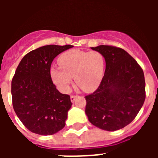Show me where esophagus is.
Wrapping results in <instances>:
<instances>
[{
  "mask_svg": "<svg viewBox=\"0 0 158 158\" xmlns=\"http://www.w3.org/2000/svg\"><path fill=\"white\" fill-rule=\"evenodd\" d=\"M77 97V96H75V95H71V96H70V100H71V101H72V102H74L75 99H76Z\"/></svg>",
  "mask_w": 158,
  "mask_h": 158,
  "instance_id": "esophagus-1",
  "label": "esophagus"
}]
</instances>
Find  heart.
Instances as JSON below:
<instances>
[{"mask_svg": "<svg viewBox=\"0 0 158 158\" xmlns=\"http://www.w3.org/2000/svg\"><path fill=\"white\" fill-rule=\"evenodd\" d=\"M59 67H52L51 76L62 91L69 92L74 77L77 85L86 93L95 91L104 76L105 60L99 51L71 50L58 58Z\"/></svg>", "mask_w": 158, "mask_h": 158, "instance_id": "b5f03b06", "label": "heart"}]
</instances>
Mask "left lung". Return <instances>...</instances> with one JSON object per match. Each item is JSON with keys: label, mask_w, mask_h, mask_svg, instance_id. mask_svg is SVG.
<instances>
[{"label": "left lung", "mask_w": 158, "mask_h": 158, "mask_svg": "<svg viewBox=\"0 0 158 158\" xmlns=\"http://www.w3.org/2000/svg\"><path fill=\"white\" fill-rule=\"evenodd\" d=\"M104 57L106 69L98 89L85 96L89 122L104 131H114L135 119L146 99L142 67L123 49L114 46L91 47Z\"/></svg>", "instance_id": "8db88e82"}]
</instances>
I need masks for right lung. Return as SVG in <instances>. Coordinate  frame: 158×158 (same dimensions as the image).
Listing matches in <instances>:
<instances>
[{
	"label": "right lung",
	"mask_w": 158,
	"mask_h": 158,
	"mask_svg": "<svg viewBox=\"0 0 158 158\" xmlns=\"http://www.w3.org/2000/svg\"><path fill=\"white\" fill-rule=\"evenodd\" d=\"M73 46L47 45L27 53L12 80L13 109L24 127L35 134L51 135L65 125L72 103L53 83L51 65L60 53Z\"/></svg>",
	"instance_id": "obj_1"
}]
</instances>
